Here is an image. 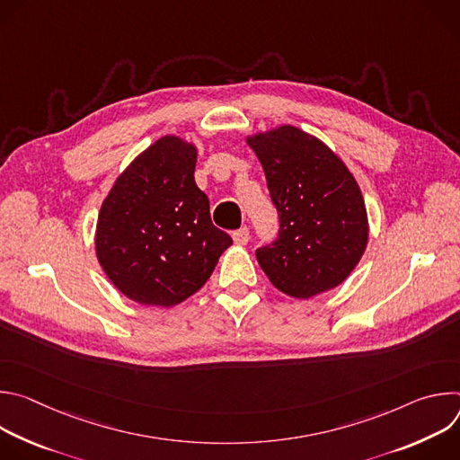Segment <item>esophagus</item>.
<instances>
[{
    "mask_svg": "<svg viewBox=\"0 0 460 460\" xmlns=\"http://www.w3.org/2000/svg\"><path fill=\"white\" fill-rule=\"evenodd\" d=\"M233 240L238 245H245L249 242V229L247 227H240V229L233 231Z\"/></svg>",
    "mask_w": 460,
    "mask_h": 460,
    "instance_id": "34e87169",
    "label": "esophagus"
}]
</instances>
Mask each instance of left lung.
Here are the masks:
<instances>
[{
  "mask_svg": "<svg viewBox=\"0 0 460 460\" xmlns=\"http://www.w3.org/2000/svg\"><path fill=\"white\" fill-rule=\"evenodd\" d=\"M264 167L280 229L256 260L271 284L311 298L342 284L367 245V213L355 176L318 138L280 125L247 138Z\"/></svg>",
  "mask_w": 460,
  "mask_h": 460,
  "instance_id": "8db88e82",
  "label": "left lung"
}]
</instances>
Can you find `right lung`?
Instances as JSON below:
<instances>
[{"mask_svg": "<svg viewBox=\"0 0 460 460\" xmlns=\"http://www.w3.org/2000/svg\"><path fill=\"white\" fill-rule=\"evenodd\" d=\"M196 147L164 137L116 178L96 224V256L130 300L172 307L199 291L233 238L194 181Z\"/></svg>", "mask_w": 460, "mask_h": 460, "instance_id": "add662e5", "label": "right lung"}]
</instances>
